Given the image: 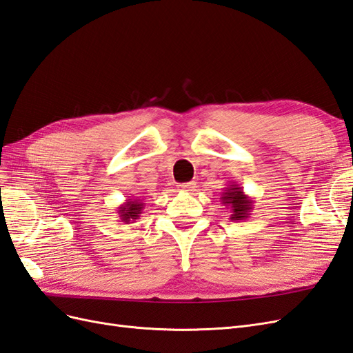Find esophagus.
<instances>
[{
    "label": "esophagus",
    "instance_id": "34e87169",
    "mask_svg": "<svg viewBox=\"0 0 353 353\" xmlns=\"http://www.w3.org/2000/svg\"><path fill=\"white\" fill-rule=\"evenodd\" d=\"M178 188H179L181 191H187V193H191V191L196 190V183H194V181H190V183L179 184Z\"/></svg>",
    "mask_w": 353,
    "mask_h": 353
}]
</instances>
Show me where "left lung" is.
Returning a JSON list of instances; mask_svg holds the SVG:
<instances>
[{
	"instance_id": "obj_1",
	"label": "left lung",
	"mask_w": 353,
	"mask_h": 353,
	"mask_svg": "<svg viewBox=\"0 0 353 353\" xmlns=\"http://www.w3.org/2000/svg\"><path fill=\"white\" fill-rule=\"evenodd\" d=\"M221 203L227 209H230V219L236 222L248 219L253 209V200L248 194H244L240 185L234 183L223 188L221 193Z\"/></svg>"
}]
</instances>
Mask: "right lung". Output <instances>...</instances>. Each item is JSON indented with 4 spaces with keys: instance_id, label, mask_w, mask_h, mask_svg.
Listing matches in <instances>:
<instances>
[{
    "instance_id": "add662e5",
    "label": "right lung",
    "mask_w": 353,
    "mask_h": 353,
    "mask_svg": "<svg viewBox=\"0 0 353 353\" xmlns=\"http://www.w3.org/2000/svg\"><path fill=\"white\" fill-rule=\"evenodd\" d=\"M145 203L143 201V199L140 197H132L125 200V203L117 208V213H119V219L125 223H132V221L140 218V215L143 213Z\"/></svg>"
}]
</instances>
